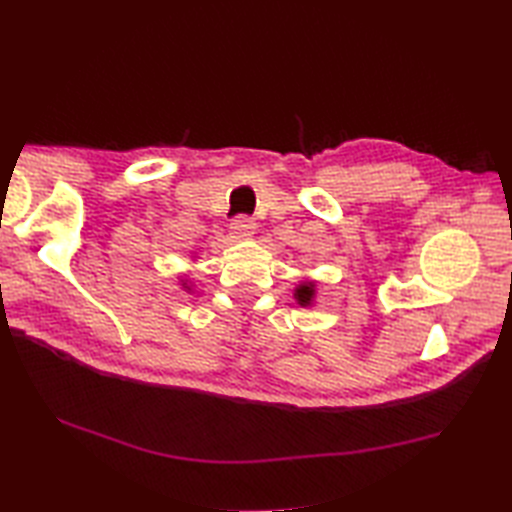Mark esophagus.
<instances>
[{
    "mask_svg": "<svg viewBox=\"0 0 512 512\" xmlns=\"http://www.w3.org/2000/svg\"><path fill=\"white\" fill-rule=\"evenodd\" d=\"M231 231L239 239H248L250 235L255 233V222L250 220L248 215H239V217H235V220L231 222Z\"/></svg>",
    "mask_w": 512,
    "mask_h": 512,
    "instance_id": "34e87169",
    "label": "esophagus"
}]
</instances>
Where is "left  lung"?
<instances>
[{"mask_svg":"<svg viewBox=\"0 0 512 512\" xmlns=\"http://www.w3.org/2000/svg\"><path fill=\"white\" fill-rule=\"evenodd\" d=\"M314 295H317V288H314V281H303V284L297 286L295 290V299L299 301V306H312Z\"/></svg>","mask_w":512,"mask_h":512,"instance_id":"obj_1","label":"left lung"}]
</instances>
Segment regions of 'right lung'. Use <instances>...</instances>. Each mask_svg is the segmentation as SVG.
<instances>
[{"label":"right lung","instance_id":"right-lung-1","mask_svg":"<svg viewBox=\"0 0 512 512\" xmlns=\"http://www.w3.org/2000/svg\"><path fill=\"white\" fill-rule=\"evenodd\" d=\"M182 286H184V288H187V281H182Z\"/></svg>","mask_w":512,"mask_h":512}]
</instances>
